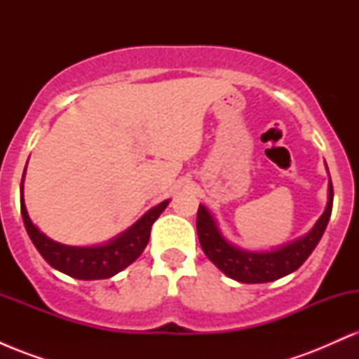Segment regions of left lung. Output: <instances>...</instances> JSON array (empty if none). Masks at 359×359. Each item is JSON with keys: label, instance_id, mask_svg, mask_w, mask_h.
Here are the masks:
<instances>
[{"label": "left lung", "instance_id": "left-lung-1", "mask_svg": "<svg viewBox=\"0 0 359 359\" xmlns=\"http://www.w3.org/2000/svg\"><path fill=\"white\" fill-rule=\"evenodd\" d=\"M332 196L334 194H332L331 177H329L327 205L314 228L297 240L273 250L253 251L233 245L231 241L226 240L212 214L203 204L197 211V236H199L205 257L229 278L241 283L273 282L297 270L314 251L331 217Z\"/></svg>", "mask_w": 359, "mask_h": 359}]
</instances>
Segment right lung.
I'll use <instances>...</instances> for the list:
<instances>
[{
	"mask_svg": "<svg viewBox=\"0 0 359 359\" xmlns=\"http://www.w3.org/2000/svg\"><path fill=\"white\" fill-rule=\"evenodd\" d=\"M23 179L20 185V205H22V217L28 236L52 269L79 280L111 278L131 265L145 250L150 240L151 224L158 219L160 214L170 203L167 199L148 209L135 224H131L126 231L119 233L118 236L111 238L109 241L93 246H69L50 240L32 222L23 199Z\"/></svg>",
	"mask_w": 359,
	"mask_h": 359,
	"instance_id": "add662e5",
	"label": "right lung"
}]
</instances>
